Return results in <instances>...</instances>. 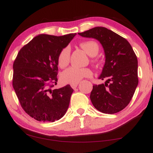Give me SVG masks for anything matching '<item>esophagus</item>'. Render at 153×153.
Wrapping results in <instances>:
<instances>
[{
  "mask_svg": "<svg viewBox=\"0 0 153 153\" xmlns=\"http://www.w3.org/2000/svg\"><path fill=\"white\" fill-rule=\"evenodd\" d=\"M78 84H74V85H71V88H72L73 89H75L77 88V87H78Z\"/></svg>",
  "mask_w": 153,
  "mask_h": 153,
  "instance_id": "obj_1",
  "label": "esophagus"
}]
</instances>
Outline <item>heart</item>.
<instances>
[{
	"label": "heart",
	"mask_w": 153,
	"mask_h": 153,
	"mask_svg": "<svg viewBox=\"0 0 153 153\" xmlns=\"http://www.w3.org/2000/svg\"><path fill=\"white\" fill-rule=\"evenodd\" d=\"M80 46L90 56H95L100 51V46L95 41H86L82 42ZM71 57V48L66 46L61 50L58 56V63L61 68H65L68 65ZM92 75V72L90 69L80 68L77 67H70L63 71L61 74V81L65 84H78L84 78H90Z\"/></svg>",
	"instance_id": "1"
}]
</instances>
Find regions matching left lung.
Returning a JSON list of instances; mask_svg holds the SVG:
<instances>
[{
  "instance_id": "1",
  "label": "left lung",
  "mask_w": 153,
  "mask_h": 153,
  "mask_svg": "<svg viewBox=\"0 0 153 153\" xmlns=\"http://www.w3.org/2000/svg\"><path fill=\"white\" fill-rule=\"evenodd\" d=\"M102 44L105 63L99 79H107L104 84L94 85L90 94L92 104L104 114L117 113L132 99L138 84V59L126 39L103 27H96L82 33Z\"/></svg>"
}]
</instances>
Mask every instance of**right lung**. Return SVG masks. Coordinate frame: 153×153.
<instances>
[{
  "instance_id": "add662e5",
  "label": "right lung",
  "mask_w": 153,
  "mask_h": 153,
  "mask_svg": "<svg viewBox=\"0 0 153 153\" xmlns=\"http://www.w3.org/2000/svg\"><path fill=\"white\" fill-rule=\"evenodd\" d=\"M76 33L39 34L20 50L13 63V85L21 107L33 119L54 122L66 113L73 90L57 84L58 56Z\"/></svg>"
}]
</instances>
